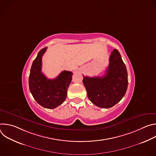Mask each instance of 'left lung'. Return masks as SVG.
Returning a JSON list of instances; mask_svg holds the SVG:
<instances>
[{"label":"left lung","mask_w":156,"mask_h":156,"mask_svg":"<svg viewBox=\"0 0 156 156\" xmlns=\"http://www.w3.org/2000/svg\"><path fill=\"white\" fill-rule=\"evenodd\" d=\"M83 83L89 99L98 107L110 108L120 101L126 93L128 82L126 66L119 52L114 49L111 52L104 76H84Z\"/></svg>","instance_id":"1"}]
</instances>
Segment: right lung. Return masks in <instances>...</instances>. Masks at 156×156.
<instances>
[{"label":"right lung","mask_w":156,"mask_h":156,"mask_svg":"<svg viewBox=\"0 0 156 156\" xmlns=\"http://www.w3.org/2000/svg\"><path fill=\"white\" fill-rule=\"evenodd\" d=\"M46 50L47 48L41 49L33 62L29 87L34 99L39 105L47 108H54L65 101L73 73L65 70L55 79H48L41 72L42 57Z\"/></svg>","instance_id":"1"}]
</instances>
